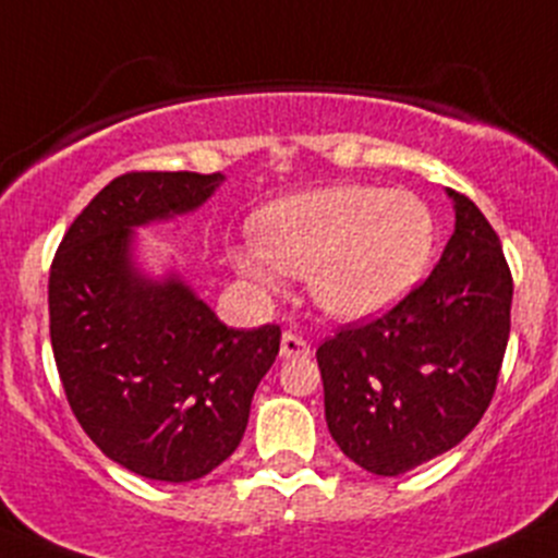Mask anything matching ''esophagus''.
<instances>
[{"mask_svg":"<svg viewBox=\"0 0 558 558\" xmlns=\"http://www.w3.org/2000/svg\"><path fill=\"white\" fill-rule=\"evenodd\" d=\"M307 354H311V343H307V340H302L300 335L283 332V338H280V356H283V360H296V356Z\"/></svg>","mask_w":558,"mask_h":558,"instance_id":"esophagus-1","label":"esophagus"}]
</instances>
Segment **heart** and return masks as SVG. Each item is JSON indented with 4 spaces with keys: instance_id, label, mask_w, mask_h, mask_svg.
Listing matches in <instances>:
<instances>
[{
    "instance_id": "obj_1",
    "label": "heart",
    "mask_w": 558,
    "mask_h": 558,
    "mask_svg": "<svg viewBox=\"0 0 558 558\" xmlns=\"http://www.w3.org/2000/svg\"><path fill=\"white\" fill-rule=\"evenodd\" d=\"M434 209L411 191L332 185L264 209L256 236L229 251L242 278L275 289L283 272L311 278L324 313L367 322L420 286L436 251Z\"/></svg>"
}]
</instances>
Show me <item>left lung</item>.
Masks as SVG:
<instances>
[{"instance_id":"1","label":"left lung","mask_w":558,"mask_h":558,"mask_svg":"<svg viewBox=\"0 0 558 558\" xmlns=\"http://www.w3.org/2000/svg\"><path fill=\"white\" fill-rule=\"evenodd\" d=\"M434 272L316 351L327 428L345 458L398 477L452 450L483 420L510 338L512 275L494 226L463 193Z\"/></svg>"}]
</instances>
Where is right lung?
<instances>
[{"instance_id": "add662e5", "label": "right lung", "mask_w": 558, "mask_h": 558, "mask_svg": "<svg viewBox=\"0 0 558 558\" xmlns=\"http://www.w3.org/2000/svg\"><path fill=\"white\" fill-rule=\"evenodd\" d=\"M223 174L130 171L59 242L48 275L51 349L75 420L119 466L160 483L204 477L240 447L280 327L231 329L177 275L130 256L135 226L202 207Z\"/></svg>"}]
</instances>
